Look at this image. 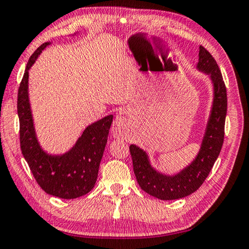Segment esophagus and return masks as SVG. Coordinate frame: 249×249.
Returning a JSON list of instances; mask_svg holds the SVG:
<instances>
[{
	"label": "esophagus",
	"instance_id": "obj_1",
	"mask_svg": "<svg viewBox=\"0 0 249 249\" xmlns=\"http://www.w3.org/2000/svg\"><path fill=\"white\" fill-rule=\"evenodd\" d=\"M128 125L125 118L121 115L116 116L115 120L112 122V128H111V134L113 138H122L127 134Z\"/></svg>",
	"mask_w": 249,
	"mask_h": 249
}]
</instances>
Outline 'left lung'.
<instances>
[{
    "label": "left lung",
    "instance_id": "1",
    "mask_svg": "<svg viewBox=\"0 0 249 249\" xmlns=\"http://www.w3.org/2000/svg\"><path fill=\"white\" fill-rule=\"evenodd\" d=\"M197 69L210 75L213 84V103L201 147L193 162L175 175H165L151 166L145 151L134 144L129 147L138 184L146 194L160 200L185 198L198 190L210 174L223 145L228 110L226 87L216 61L202 46L199 48Z\"/></svg>",
    "mask_w": 249,
    "mask_h": 249
}]
</instances>
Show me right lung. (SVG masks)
<instances>
[{"instance_id":"obj_1","label":"right lung","mask_w":249,"mask_h":249,"mask_svg":"<svg viewBox=\"0 0 249 249\" xmlns=\"http://www.w3.org/2000/svg\"><path fill=\"white\" fill-rule=\"evenodd\" d=\"M50 42L37 48L28 60L17 96L20 149L35 179L45 193L62 199L82 197L94 188L99 164L106 146L112 115L89 124L71 150L62 155H51L37 140L28 97V71L41 51Z\"/></svg>"}]
</instances>
